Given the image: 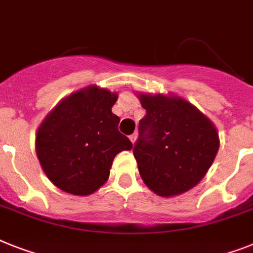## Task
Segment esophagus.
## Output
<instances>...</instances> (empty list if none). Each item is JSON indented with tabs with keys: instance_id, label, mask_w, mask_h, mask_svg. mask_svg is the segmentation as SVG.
<instances>
[{
	"instance_id": "34e87169",
	"label": "esophagus",
	"mask_w": 253,
	"mask_h": 253,
	"mask_svg": "<svg viewBox=\"0 0 253 253\" xmlns=\"http://www.w3.org/2000/svg\"><path fill=\"white\" fill-rule=\"evenodd\" d=\"M129 139H130L131 143L134 145V143H135V139H137V133H133V134H131V135H129Z\"/></svg>"
}]
</instances>
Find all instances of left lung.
I'll return each mask as SVG.
<instances>
[{
    "instance_id": "1",
    "label": "left lung",
    "mask_w": 253,
    "mask_h": 253,
    "mask_svg": "<svg viewBox=\"0 0 253 253\" xmlns=\"http://www.w3.org/2000/svg\"><path fill=\"white\" fill-rule=\"evenodd\" d=\"M146 110L133 149L146 186L163 198L186 193L202 181L220 147L214 124L194 104L172 94L139 93Z\"/></svg>"
}]
</instances>
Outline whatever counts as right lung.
<instances>
[{"label": "right lung", "mask_w": 253, "mask_h": 253, "mask_svg": "<svg viewBox=\"0 0 253 253\" xmlns=\"http://www.w3.org/2000/svg\"><path fill=\"white\" fill-rule=\"evenodd\" d=\"M118 93L89 85L63 98L36 133V154L47 178L79 197L95 193L108 179L114 158L133 147L112 112Z\"/></svg>", "instance_id": "obj_1"}]
</instances>
